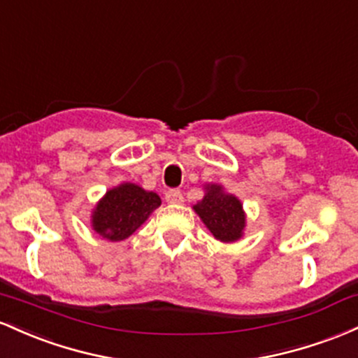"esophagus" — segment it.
I'll use <instances>...</instances> for the list:
<instances>
[{"label":"esophagus","mask_w":358,"mask_h":358,"mask_svg":"<svg viewBox=\"0 0 358 358\" xmlns=\"http://www.w3.org/2000/svg\"><path fill=\"white\" fill-rule=\"evenodd\" d=\"M166 201L169 204H180L184 201V196L179 189H171L166 192Z\"/></svg>","instance_id":"1"}]
</instances>
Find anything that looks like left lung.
<instances>
[{
  "mask_svg": "<svg viewBox=\"0 0 358 358\" xmlns=\"http://www.w3.org/2000/svg\"><path fill=\"white\" fill-rule=\"evenodd\" d=\"M204 198L192 210L220 242H236L245 230V211L236 196L224 192L220 184H208Z\"/></svg>",
  "mask_w": 358,
  "mask_h": 358,
  "instance_id": "obj_1",
  "label": "left lung"
}]
</instances>
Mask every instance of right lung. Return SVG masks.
I'll return each mask as SVG.
<instances>
[{
    "label": "right lung",
    "instance_id": "right-lung-1",
    "mask_svg": "<svg viewBox=\"0 0 358 358\" xmlns=\"http://www.w3.org/2000/svg\"><path fill=\"white\" fill-rule=\"evenodd\" d=\"M160 203L162 201L155 192L145 191L134 182L120 184L108 191L92 210V230L110 242L125 240L147 222Z\"/></svg>",
    "mask_w": 358,
    "mask_h": 358
}]
</instances>
